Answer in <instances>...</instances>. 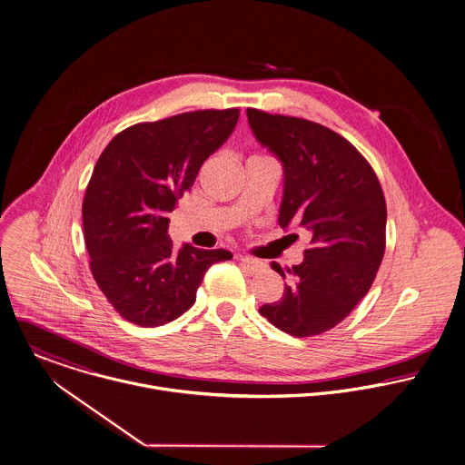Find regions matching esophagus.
<instances>
[{
    "label": "esophagus",
    "instance_id": "1",
    "mask_svg": "<svg viewBox=\"0 0 465 465\" xmlns=\"http://www.w3.org/2000/svg\"><path fill=\"white\" fill-rule=\"evenodd\" d=\"M238 260L245 265V269L247 271H251V272H260V271H263L265 269V263L263 262H258V260H254V258H249V256H242V254H238Z\"/></svg>",
    "mask_w": 465,
    "mask_h": 465
}]
</instances>
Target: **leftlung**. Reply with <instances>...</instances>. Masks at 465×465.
Here are the masks:
<instances>
[{"label": "left lung", "mask_w": 465, "mask_h": 465, "mask_svg": "<svg viewBox=\"0 0 465 465\" xmlns=\"http://www.w3.org/2000/svg\"><path fill=\"white\" fill-rule=\"evenodd\" d=\"M260 144L283 163L278 222L312 234L305 260L287 272L283 296L260 313L296 337L339 324L368 294L386 249V200L368 160L344 137L307 119L247 108Z\"/></svg>", "instance_id": "1"}]
</instances>
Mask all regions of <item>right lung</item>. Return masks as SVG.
Here are the masks:
<instances>
[{
    "label": "right lung",
    "mask_w": 465,
    "mask_h": 465,
    "mask_svg": "<svg viewBox=\"0 0 465 465\" xmlns=\"http://www.w3.org/2000/svg\"><path fill=\"white\" fill-rule=\"evenodd\" d=\"M238 117V108L198 110L134 124L99 156L83 200L84 242L94 280L126 321L152 328L180 317L207 269L232 258L189 243L176 251L167 213Z\"/></svg>",
    "instance_id": "1"
}]
</instances>
